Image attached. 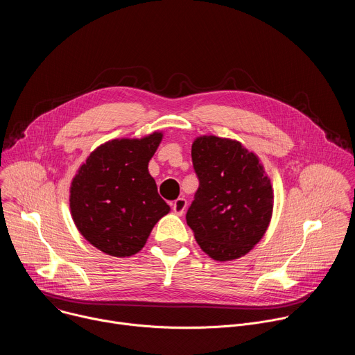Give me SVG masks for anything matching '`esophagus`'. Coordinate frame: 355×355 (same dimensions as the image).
Here are the masks:
<instances>
[{"label":"esophagus","instance_id":"1","mask_svg":"<svg viewBox=\"0 0 355 355\" xmlns=\"http://www.w3.org/2000/svg\"><path fill=\"white\" fill-rule=\"evenodd\" d=\"M185 209H187V199L178 198V199L174 202V204H173V211H174V214L178 215V216H182V214L185 212Z\"/></svg>","mask_w":355,"mask_h":355}]
</instances>
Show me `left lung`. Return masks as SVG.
<instances>
[{"label":"left lung","mask_w":355,"mask_h":355,"mask_svg":"<svg viewBox=\"0 0 355 355\" xmlns=\"http://www.w3.org/2000/svg\"><path fill=\"white\" fill-rule=\"evenodd\" d=\"M191 156L199 188L187 223L211 259L237 260L254 248L270 226L271 180L254 151L234 139L198 136Z\"/></svg>","instance_id":"1"}]
</instances>
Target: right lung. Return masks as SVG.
I'll use <instances>...</instances> for the list:
<instances>
[{"mask_svg": "<svg viewBox=\"0 0 355 355\" xmlns=\"http://www.w3.org/2000/svg\"><path fill=\"white\" fill-rule=\"evenodd\" d=\"M163 136L156 130L140 139L99 144L71 180L73 222L89 244L108 256L136 254L155 225L170 212L148 173V162Z\"/></svg>", "mask_w": 355, "mask_h": 355, "instance_id": "obj_1", "label": "right lung"}]
</instances>
